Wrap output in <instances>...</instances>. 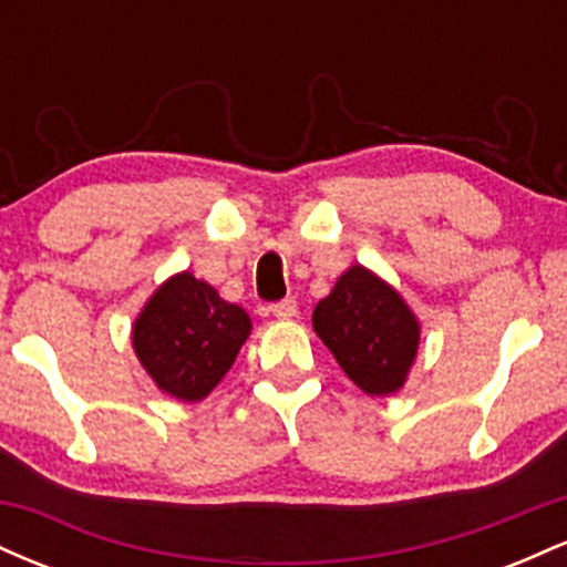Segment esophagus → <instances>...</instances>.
Returning <instances> with one entry per match:
<instances>
[{
  "instance_id": "obj_1",
  "label": "esophagus",
  "mask_w": 567,
  "mask_h": 567,
  "mask_svg": "<svg viewBox=\"0 0 567 567\" xmlns=\"http://www.w3.org/2000/svg\"><path fill=\"white\" fill-rule=\"evenodd\" d=\"M271 315L279 317V320H292L298 315V303L292 298H282V301L271 303Z\"/></svg>"
}]
</instances>
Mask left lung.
<instances>
[{"label": "left lung", "instance_id": "left-lung-1", "mask_svg": "<svg viewBox=\"0 0 567 567\" xmlns=\"http://www.w3.org/2000/svg\"><path fill=\"white\" fill-rule=\"evenodd\" d=\"M315 333L365 394L386 396L405 386L419 354L421 324L392 285L354 264L338 277L311 315Z\"/></svg>", "mask_w": 567, "mask_h": 567}]
</instances>
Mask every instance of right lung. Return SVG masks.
<instances>
[{
	"mask_svg": "<svg viewBox=\"0 0 567 567\" xmlns=\"http://www.w3.org/2000/svg\"><path fill=\"white\" fill-rule=\"evenodd\" d=\"M250 328L243 306L224 301L192 271H181L141 309L133 349L157 389L181 402H199L229 373Z\"/></svg>",
	"mask_w": 567,
	"mask_h": 567,
	"instance_id": "1",
	"label": "right lung"
}]
</instances>
